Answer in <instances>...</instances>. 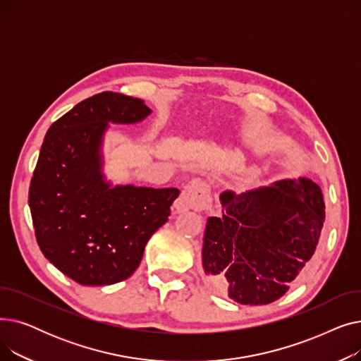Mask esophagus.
Here are the masks:
<instances>
[{
	"label": "esophagus",
	"instance_id": "34e87169",
	"mask_svg": "<svg viewBox=\"0 0 361 361\" xmlns=\"http://www.w3.org/2000/svg\"><path fill=\"white\" fill-rule=\"evenodd\" d=\"M211 203V190L207 183L203 180H193L190 184L184 187L181 196L177 199L174 209L176 212H185L188 209L203 211L209 207Z\"/></svg>",
	"mask_w": 361,
	"mask_h": 361
}]
</instances>
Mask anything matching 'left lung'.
<instances>
[{"instance_id":"obj_1","label":"left lung","mask_w":361,"mask_h":361,"mask_svg":"<svg viewBox=\"0 0 361 361\" xmlns=\"http://www.w3.org/2000/svg\"><path fill=\"white\" fill-rule=\"evenodd\" d=\"M224 212L207 219L202 264L211 286L240 305L278 300L305 272L325 222L320 187L309 178L221 195Z\"/></svg>"}]
</instances>
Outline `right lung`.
<instances>
[{"mask_svg":"<svg viewBox=\"0 0 361 361\" xmlns=\"http://www.w3.org/2000/svg\"><path fill=\"white\" fill-rule=\"evenodd\" d=\"M149 114L142 99L106 90L64 114L44 139L29 187L35 237L54 267L82 286L133 275L180 195L174 187L111 188L101 174L108 121L137 123Z\"/></svg>","mask_w":361,"mask_h":361,"instance_id":"right-lung-1","label":"right lung"}]
</instances>
